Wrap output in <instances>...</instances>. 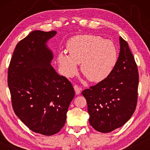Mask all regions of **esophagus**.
Segmentation results:
<instances>
[{
    "label": "esophagus",
    "instance_id": "1",
    "mask_svg": "<svg viewBox=\"0 0 150 150\" xmlns=\"http://www.w3.org/2000/svg\"><path fill=\"white\" fill-rule=\"evenodd\" d=\"M74 90H75V92H76V95H79L80 93H81V88H80L79 86L78 85H74Z\"/></svg>",
    "mask_w": 150,
    "mask_h": 150
}]
</instances>
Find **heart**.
Returning a JSON list of instances; mask_svg holds the SVG:
<instances>
[{"label": "heart", "mask_w": 150, "mask_h": 150, "mask_svg": "<svg viewBox=\"0 0 150 150\" xmlns=\"http://www.w3.org/2000/svg\"><path fill=\"white\" fill-rule=\"evenodd\" d=\"M68 54L59 53L57 61L61 73L71 77L81 63L82 73L88 80L99 83L106 79L115 66L117 52L113 43L93 35H81L67 43Z\"/></svg>", "instance_id": "b5f03b06"}]
</instances>
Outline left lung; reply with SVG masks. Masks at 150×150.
<instances>
[{
  "label": "left lung",
  "instance_id": "obj_1",
  "mask_svg": "<svg viewBox=\"0 0 150 150\" xmlns=\"http://www.w3.org/2000/svg\"><path fill=\"white\" fill-rule=\"evenodd\" d=\"M120 52L109 76L82 94L87 103L89 124L98 132L120 128L136 109L139 72L128 44L120 37Z\"/></svg>",
  "mask_w": 150,
  "mask_h": 150
}]
</instances>
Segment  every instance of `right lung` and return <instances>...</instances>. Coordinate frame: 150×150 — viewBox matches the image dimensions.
Instances as JSON below:
<instances>
[{
  "label": "right lung",
  "mask_w": 150,
  "mask_h": 150,
  "mask_svg": "<svg viewBox=\"0 0 150 150\" xmlns=\"http://www.w3.org/2000/svg\"><path fill=\"white\" fill-rule=\"evenodd\" d=\"M53 30H33L14 50L8 69V86L12 106L20 120L35 132L50 136L64 126L73 86L51 65L52 50L48 41Z\"/></svg>",
  "instance_id": "1"
}]
</instances>
